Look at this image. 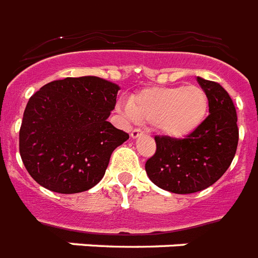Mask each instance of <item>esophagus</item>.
<instances>
[{"label": "esophagus", "instance_id": "obj_1", "mask_svg": "<svg viewBox=\"0 0 258 258\" xmlns=\"http://www.w3.org/2000/svg\"><path fill=\"white\" fill-rule=\"evenodd\" d=\"M141 135H143V131H142V130L134 128L133 131H131V138H133V139H137V138H139Z\"/></svg>", "mask_w": 258, "mask_h": 258}]
</instances>
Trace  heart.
I'll list each match as a JSON object with an SVG mask.
<instances>
[{
  "label": "heart",
  "instance_id": "1",
  "mask_svg": "<svg viewBox=\"0 0 258 258\" xmlns=\"http://www.w3.org/2000/svg\"><path fill=\"white\" fill-rule=\"evenodd\" d=\"M127 112L166 137L182 139L200 128L208 115L209 99L198 86L149 87L130 97Z\"/></svg>",
  "mask_w": 258,
  "mask_h": 258
}]
</instances>
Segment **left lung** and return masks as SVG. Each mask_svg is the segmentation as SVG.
<instances>
[{"label":"left lung","mask_w":258,"mask_h":258,"mask_svg":"<svg viewBox=\"0 0 258 258\" xmlns=\"http://www.w3.org/2000/svg\"><path fill=\"white\" fill-rule=\"evenodd\" d=\"M209 99V116L184 139L155 137L157 151L146 162V172L158 187L191 194L212 186L224 175L238 145L236 107L216 82L197 78Z\"/></svg>","instance_id":"obj_1"}]
</instances>
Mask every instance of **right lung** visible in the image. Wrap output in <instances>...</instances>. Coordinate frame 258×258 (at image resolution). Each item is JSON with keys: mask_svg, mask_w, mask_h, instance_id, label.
Listing matches in <instances>:
<instances>
[{"mask_svg": "<svg viewBox=\"0 0 258 258\" xmlns=\"http://www.w3.org/2000/svg\"><path fill=\"white\" fill-rule=\"evenodd\" d=\"M120 87L96 76L54 80L30 97L20 128V155L50 191H87L104 176L128 134L107 121Z\"/></svg>", "mask_w": 258, "mask_h": 258, "instance_id": "1", "label": "right lung"}]
</instances>
